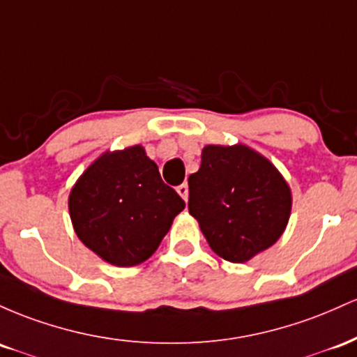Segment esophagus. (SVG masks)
<instances>
[{
  "label": "esophagus",
  "instance_id": "1",
  "mask_svg": "<svg viewBox=\"0 0 357 357\" xmlns=\"http://www.w3.org/2000/svg\"><path fill=\"white\" fill-rule=\"evenodd\" d=\"M177 192L180 197L187 202V199H189V185H187V183H182V185L177 187Z\"/></svg>",
  "mask_w": 357,
  "mask_h": 357
}]
</instances>
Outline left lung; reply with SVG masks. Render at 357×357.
<instances>
[{
	"label": "left lung",
	"mask_w": 357,
	"mask_h": 357,
	"mask_svg": "<svg viewBox=\"0 0 357 357\" xmlns=\"http://www.w3.org/2000/svg\"><path fill=\"white\" fill-rule=\"evenodd\" d=\"M291 192L273 163L244 145H207L189 177V212L215 255L244 263L278 241Z\"/></svg>",
	"instance_id": "obj_1"
}]
</instances>
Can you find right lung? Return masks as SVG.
Returning <instances> with one entry per match:
<instances>
[{
    "label": "right lung",
    "mask_w": 357,
    "mask_h": 357,
    "mask_svg": "<svg viewBox=\"0 0 357 357\" xmlns=\"http://www.w3.org/2000/svg\"><path fill=\"white\" fill-rule=\"evenodd\" d=\"M185 202L160 177L145 148L106 151L69 195L77 238L104 261L135 266L157 251Z\"/></svg>",
    "instance_id": "add662e5"
}]
</instances>
